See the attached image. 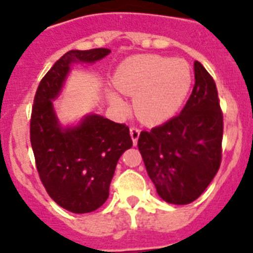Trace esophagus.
I'll return each mask as SVG.
<instances>
[{
    "label": "esophagus",
    "mask_w": 253,
    "mask_h": 253,
    "mask_svg": "<svg viewBox=\"0 0 253 253\" xmlns=\"http://www.w3.org/2000/svg\"><path fill=\"white\" fill-rule=\"evenodd\" d=\"M129 135H131L132 141H133V145H136L138 140V136H140V128L138 127H131L129 128Z\"/></svg>",
    "instance_id": "esophagus-1"
}]
</instances>
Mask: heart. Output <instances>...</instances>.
I'll use <instances>...</instances> for the list:
<instances>
[{
    "label": "heart",
    "mask_w": 253,
    "mask_h": 253,
    "mask_svg": "<svg viewBox=\"0 0 253 253\" xmlns=\"http://www.w3.org/2000/svg\"><path fill=\"white\" fill-rule=\"evenodd\" d=\"M190 84L192 73L186 61L160 55L127 59L113 76V85L120 92L135 95L133 108L138 117L152 124L165 121L179 110ZM110 98L115 106H122L116 94Z\"/></svg>",
    "instance_id": "obj_1"
}]
</instances>
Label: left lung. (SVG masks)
<instances>
[{"label":"left lung","mask_w":253,"mask_h":253,"mask_svg":"<svg viewBox=\"0 0 253 253\" xmlns=\"http://www.w3.org/2000/svg\"><path fill=\"white\" fill-rule=\"evenodd\" d=\"M195 84L179 115L150 131L137 146L160 198L184 206L203 194L222 160L223 113L215 83L194 61Z\"/></svg>","instance_id":"left-lung-1"}]
</instances>
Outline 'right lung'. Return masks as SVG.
Here are the masks:
<instances>
[{
	"instance_id": "add662e5",
	"label": "right lung",
	"mask_w": 253,
	"mask_h": 253,
	"mask_svg": "<svg viewBox=\"0 0 253 253\" xmlns=\"http://www.w3.org/2000/svg\"><path fill=\"white\" fill-rule=\"evenodd\" d=\"M110 53L104 47L70 50L45 74L34 98L30 141L40 180L58 206L78 214L98 209L110 195L118 159L132 146L129 128L98 115L63 128L51 99L73 63H94Z\"/></svg>"
}]
</instances>
